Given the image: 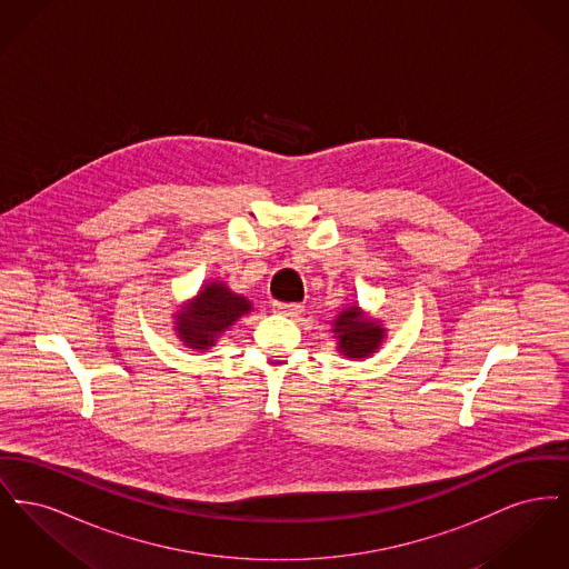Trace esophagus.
Segmentation results:
<instances>
[{"label":"esophagus","mask_w":569,"mask_h":569,"mask_svg":"<svg viewBox=\"0 0 569 569\" xmlns=\"http://www.w3.org/2000/svg\"><path fill=\"white\" fill-rule=\"evenodd\" d=\"M272 307H274V311L279 316H286V318H297V316L302 313V305L300 302H274Z\"/></svg>","instance_id":"34e87169"}]
</instances>
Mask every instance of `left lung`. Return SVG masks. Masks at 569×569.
<instances>
[{
  "label": "left lung",
  "mask_w": 569,
  "mask_h": 569,
  "mask_svg": "<svg viewBox=\"0 0 569 569\" xmlns=\"http://www.w3.org/2000/svg\"><path fill=\"white\" fill-rule=\"evenodd\" d=\"M332 332L337 343V350L348 356V358H367L371 353H376L386 328H381V322L365 316L360 311L358 305H352L348 309H343L337 320L332 322Z\"/></svg>",
  "instance_id": "1"
}]
</instances>
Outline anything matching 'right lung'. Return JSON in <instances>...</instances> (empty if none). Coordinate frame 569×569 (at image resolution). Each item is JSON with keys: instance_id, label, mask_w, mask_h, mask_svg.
I'll use <instances>...</instances> for the list:
<instances>
[{"instance_id": "obj_1", "label": "right lung", "mask_w": 569, "mask_h": 569, "mask_svg": "<svg viewBox=\"0 0 569 569\" xmlns=\"http://www.w3.org/2000/svg\"><path fill=\"white\" fill-rule=\"evenodd\" d=\"M251 311V302L226 283H207L193 300L174 313V330L191 350H209L217 337Z\"/></svg>"}]
</instances>
